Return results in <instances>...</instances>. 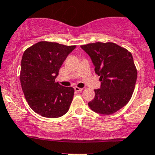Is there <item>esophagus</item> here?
Segmentation results:
<instances>
[{
	"mask_svg": "<svg viewBox=\"0 0 155 155\" xmlns=\"http://www.w3.org/2000/svg\"><path fill=\"white\" fill-rule=\"evenodd\" d=\"M75 91L77 92H79V91H82V90H83V88H82V87H74Z\"/></svg>",
	"mask_w": 155,
	"mask_h": 155,
	"instance_id": "1",
	"label": "esophagus"
}]
</instances>
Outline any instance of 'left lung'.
I'll list each match as a JSON object with an SVG mask.
<instances>
[{"instance_id":"1","label":"left lung","mask_w":155,"mask_h":155,"mask_svg":"<svg viewBox=\"0 0 155 155\" xmlns=\"http://www.w3.org/2000/svg\"><path fill=\"white\" fill-rule=\"evenodd\" d=\"M89 54L100 76L101 87L88 103L94 112L111 115L129 102L134 93L137 70L132 54L116 43H88L81 46Z\"/></svg>"}]
</instances>
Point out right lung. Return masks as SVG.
Wrapping results in <instances>:
<instances>
[{
  "mask_svg": "<svg viewBox=\"0 0 155 155\" xmlns=\"http://www.w3.org/2000/svg\"><path fill=\"white\" fill-rule=\"evenodd\" d=\"M76 46L40 41L22 55L20 72L21 88L29 107L41 116L55 118L68 112L74 88L55 82L59 69Z\"/></svg>",
  "mask_w": 155,
  "mask_h": 155,
  "instance_id": "right-lung-1",
  "label": "right lung"
}]
</instances>
